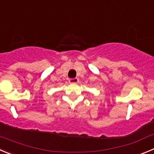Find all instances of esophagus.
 Returning <instances> with one entry per match:
<instances>
[{
	"instance_id": "1",
	"label": "esophagus",
	"mask_w": 154,
	"mask_h": 154,
	"mask_svg": "<svg viewBox=\"0 0 154 154\" xmlns=\"http://www.w3.org/2000/svg\"><path fill=\"white\" fill-rule=\"evenodd\" d=\"M79 80L77 78H71L69 80V82H70V84H77L78 83Z\"/></svg>"
}]
</instances>
